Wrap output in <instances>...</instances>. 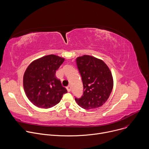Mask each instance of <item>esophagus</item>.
<instances>
[{"mask_svg":"<svg viewBox=\"0 0 149 149\" xmlns=\"http://www.w3.org/2000/svg\"><path fill=\"white\" fill-rule=\"evenodd\" d=\"M67 90L68 92H70L71 90V86H68V87H67Z\"/></svg>","mask_w":149,"mask_h":149,"instance_id":"34e87169","label":"esophagus"}]
</instances>
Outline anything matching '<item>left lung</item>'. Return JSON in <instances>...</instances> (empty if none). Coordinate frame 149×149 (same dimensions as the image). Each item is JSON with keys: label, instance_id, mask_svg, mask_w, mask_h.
Returning a JSON list of instances; mask_svg holds the SVG:
<instances>
[{"label": "left lung", "instance_id": "left-lung-1", "mask_svg": "<svg viewBox=\"0 0 149 149\" xmlns=\"http://www.w3.org/2000/svg\"><path fill=\"white\" fill-rule=\"evenodd\" d=\"M76 62L84 93L81 98H75V100L86 110L101 107L108 100L113 88V78L109 68L103 61L90 55L79 56Z\"/></svg>", "mask_w": 149, "mask_h": 149}]
</instances>
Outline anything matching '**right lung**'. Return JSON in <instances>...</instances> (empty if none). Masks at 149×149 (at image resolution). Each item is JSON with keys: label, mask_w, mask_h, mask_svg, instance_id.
Listing matches in <instances>:
<instances>
[{"label": "right lung", "mask_w": 149, "mask_h": 149, "mask_svg": "<svg viewBox=\"0 0 149 149\" xmlns=\"http://www.w3.org/2000/svg\"><path fill=\"white\" fill-rule=\"evenodd\" d=\"M65 59L49 55L35 60L24 75V88L29 100L36 107L51 108L67 93L61 81L55 77L56 71Z\"/></svg>", "instance_id": "add662e5"}]
</instances>
